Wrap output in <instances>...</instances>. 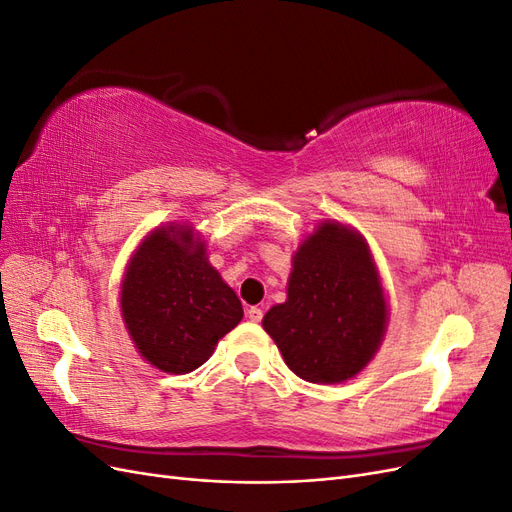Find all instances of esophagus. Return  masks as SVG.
I'll return each mask as SVG.
<instances>
[{"label": "esophagus", "mask_w": 512, "mask_h": 512, "mask_svg": "<svg viewBox=\"0 0 512 512\" xmlns=\"http://www.w3.org/2000/svg\"><path fill=\"white\" fill-rule=\"evenodd\" d=\"M247 318H250L252 322H260L262 320V309L260 307H250V309H247Z\"/></svg>", "instance_id": "34e87169"}]
</instances>
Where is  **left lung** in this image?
<instances>
[{"instance_id":"1","label":"left lung","mask_w":512,"mask_h":512,"mask_svg":"<svg viewBox=\"0 0 512 512\" xmlns=\"http://www.w3.org/2000/svg\"><path fill=\"white\" fill-rule=\"evenodd\" d=\"M389 320L384 288L359 232L322 222L292 256L288 299L262 327L286 365L314 384L354 378L374 359Z\"/></svg>"}]
</instances>
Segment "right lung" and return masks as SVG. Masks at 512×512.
<instances>
[{
  "label": "right lung",
  "instance_id": "add662e5",
  "mask_svg": "<svg viewBox=\"0 0 512 512\" xmlns=\"http://www.w3.org/2000/svg\"><path fill=\"white\" fill-rule=\"evenodd\" d=\"M121 316L134 348L166 374H190L237 327L243 307L211 267L192 226L151 230L121 282Z\"/></svg>",
  "mask_w": 512,
  "mask_h": 512
}]
</instances>
